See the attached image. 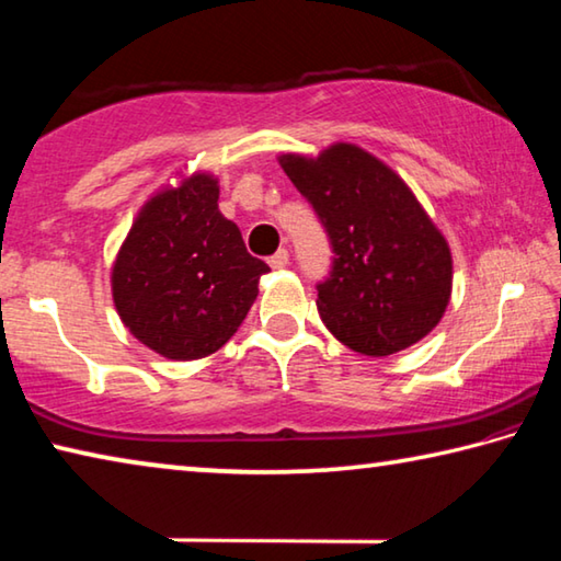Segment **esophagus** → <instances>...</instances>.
Wrapping results in <instances>:
<instances>
[{
  "label": "esophagus",
  "instance_id": "obj_1",
  "mask_svg": "<svg viewBox=\"0 0 561 561\" xmlns=\"http://www.w3.org/2000/svg\"><path fill=\"white\" fill-rule=\"evenodd\" d=\"M289 264V252L287 250H279L277 254H272L270 257V267L272 270H284Z\"/></svg>",
  "mask_w": 561,
  "mask_h": 561
}]
</instances>
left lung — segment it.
<instances>
[{"instance_id": "left-lung-1", "label": "left lung", "mask_w": 561, "mask_h": 561, "mask_svg": "<svg viewBox=\"0 0 561 561\" xmlns=\"http://www.w3.org/2000/svg\"><path fill=\"white\" fill-rule=\"evenodd\" d=\"M279 165L314 207L334 247L317 309L341 344L391 356L438 327L453 291V254L405 180L354 144Z\"/></svg>"}]
</instances>
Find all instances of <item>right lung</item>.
Instances as JSON below:
<instances>
[{
	"label": "right lung",
	"mask_w": 561,
	"mask_h": 561,
	"mask_svg": "<svg viewBox=\"0 0 561 561\" xmlns=\"http://www.w3.org/2000/svg\"><path fill=\"white\" fill-rule=\"evenodd\" d=\"M220 185L195 170L140 207L111 270L116 311L133 336L170 360L215 354L257 299L270 267L217 207Z\"/></svg>",
	"instance_id": "obj_1"
}]
</instances>
